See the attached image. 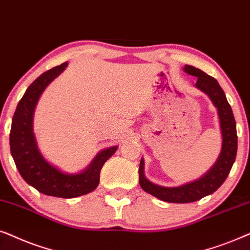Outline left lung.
<instances>
[{"mask_svg": "<svg viewBox=\"0 0 250 250\" xmlns=\"http://www.w3.org/2000/svg\"><path fill=\"white\" fill-rule=\"evenodd\" d=\"M184 72L198 78L197 83L194 84L195 88L205 92L217 108L222 131V149L215 164L204 176L191 183H186L184 185L175 186V188L161 186L148 181L145 177L144 159L142 158L138 169L141 188L153 197L171 204L194 202L214 193L224 183L229 174V170L235 161L238 149L237 125H235L233 113L217 80L206 74L201 69L195 68L194 66L185 65Z\"/></svg>", "mask_w": 250, "mask_h": 250, "instance_id": "1", "label": "left lung"}]
</instances>
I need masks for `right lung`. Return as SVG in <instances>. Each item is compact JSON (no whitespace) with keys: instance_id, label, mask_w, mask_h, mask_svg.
I'll return each mask as SVG.
<instances>
[{"instance_id":"add662e5","label":"right lung","mask_w":250,"mask_h":250,"mask_svg":"<svg viewBox=\"0 0 250 250\" xmlns=\"http://www.w3.org/2000/svg\"><path fill=\"white\" fill-rule=\"evenodd\" d=\"M68 62L56 66L39 76L22 96L12 118L10 151L19 174L28 185L51 197L71 199L94 191L99 184L103 166L114 154L118 146L102 149L84 170L68 174L45 160L40 152L33 131V116L44 89L65 71Z\"/></svg>"}]
</instances>
